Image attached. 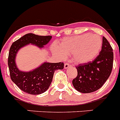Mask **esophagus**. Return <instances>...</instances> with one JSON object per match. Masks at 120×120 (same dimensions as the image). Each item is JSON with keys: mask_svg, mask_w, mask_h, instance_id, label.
I'll list each match as a JSON object with an SVG mask.
<instances>
[{"mask_svg": "<svg viewBox=\"0 0 120 120\" xmlns=\"http://www.w3.org/2000/svg\"><path fill=\"white\" fill-rule=\"evenodd\" d=\"M70 65H69V64L68 63H65L64 64V68L65 69H67V68H69V67H70Z\"/></svg>", "mask_w": 120, "mask_h": 120, "instance_id": "obj_1", "label": "esophagus"}]
</instances>
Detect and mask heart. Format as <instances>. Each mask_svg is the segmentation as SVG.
<instances>
[{"label":"heart","mask_w":120,"mask_h":120,"mask_svg":"<svg viewBox=\"0 0 120 120\" xmlns=\"http://www.w3.org/2000/svg\"><path fill=\"white\" fill-rule=\"evenodd\" d=\"M102 44V39L99 35L86 34L63 39L58 46L53 45L52 51L61 58L71 53L74 62L84 64L92 61L98 55Z\"/></svg>","instance_id":"obj_1"}]
</instances>
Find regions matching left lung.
Wrapping results in <instances>:
<instances>
[{"label":"left lung","mask_w":120,"mask_h":120,"mask_svg":"<svg viewBox=\"0 0 120 120\" xmlns=\"http://www.w3.org/2000/svg\"><path fill=\"white\" fill-rule=\"evenodd\" d=\"M113 66L112 47L105 37H102L101 51L92 62L76 67L78 75L72 80L76 91L91 93L100 89L109 78Z\"/></svg>","instance_id":"1"}]
</instances>
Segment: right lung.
Listing matches in <instances>:
<instances>
[{"instance_id": "1", "label": "right lung", "mask_w": 120, "mask_h": 120, "mask_svg": "<svg viewBox=\"0 0 120 120\" xmlns=\"http://www.w3.org/2000/svg\"><path fill=\"white\" fill-rule=\"evenodd\" d=\"M51 36H39L28 34L12 44L8 56V66L12 81L23 92L38 95L45 92L49 87L56 70L64 69V63L45 62L29 71L19 70L16 63V57L19 50L31 44L39 48H44L51 39Z\"/></svg>"}]
</instances>
